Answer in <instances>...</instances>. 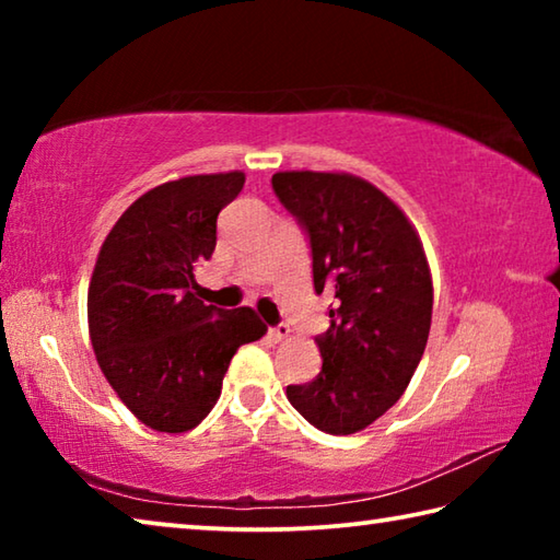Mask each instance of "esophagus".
Instances as JSON below:
<instances>
[{
    "label": "esophagus",
    "mask_w": 560,
    "mask_h": 560,
    "mask_svg": "<svg viewBox=\"0 0 560 560\" xmlns=\"http://www.w3.org/2000/svg\"><path fill=\"white\" fill-rule=\"evenodd\" d=\"M289 336H291V328L287 324H279V326L269 328V338L277 340V343H281V340H287Z\"/></svg>",
    "instance_id": "obj_1"
}]
</instances>
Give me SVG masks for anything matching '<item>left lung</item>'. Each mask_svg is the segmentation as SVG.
Masks as SVG:
<instances>
[{"mask_svg": "<svg viewBox=\"0 0 560 560\" xmlns=\"http://www.w3.org/2000/svg\"><path fill=\"white\" fill-rule=\"evenodd\" d=\"M273 192L306 226L316 293L330 291L324 368L287 397L328 434H353L400 400L432 324V273L420 234L383 189L350 173L287 170Z\"/></svg>", "mask_w": 560, "mask_h": 560, "instance_id": "8db88e82", "label": "left lung"}]
</instances>
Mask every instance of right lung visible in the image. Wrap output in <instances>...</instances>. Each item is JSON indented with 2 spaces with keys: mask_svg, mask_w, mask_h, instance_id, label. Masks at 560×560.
Wrapping results in <instances>:
<instances>
[{
  "mask_svg": "<svg viewBox=\"0 0 560 560\" xmlns=\"http://www.w3.org/2000/svg\"><path fill=\"white\" fill-rule=\"evenodd\" d=\"M244 173L187 175L140 195L103 242L89 283V336L122 405L155 432L200 424L236 348L267 334L249 306L195 296V267L217 244V214Z\"/></svg>",
  "mask_w": 560,
  "mask_h": 560,
  "instance_id": "obj_1",
  "label": "right lung"
}]
</instances>
